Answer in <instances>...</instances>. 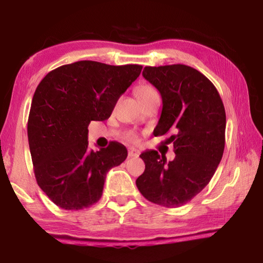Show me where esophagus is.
I'll return each instance as SVG.
<instances>
[{"label":"esophagus","mask_w":263,"mask_h":263,"mask_svg":"<svg viewBox=\"0 0 263 263\" xmlns=\"http://www.w3.org/2000/svg\"><path fill=\"white\" fill-rule=\"evenodd\" d=\"M139 154H140V152L136 148H130V149H128V153H127L128 158H138V157H139Z\"/></svg>","instance_id":"obj_1"}]
</instances>
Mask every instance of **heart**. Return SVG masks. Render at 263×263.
<instances>
[{"label":"heart","mask_w":263,"mask_h":263,"mask_svg":"<svg viewBox=\"0 0 263 263\" xmlns=\"http://www.w3.org/2000/svg\"><path fill=\"white\" fill-rule=\"evenodd\" d=\"M135 94L137 96V99L139 100L140 103L146 100H148L149 97L158 95L157 91H155L152 87L148 86V84H140V86H138L135 89ZM125 140L127 142H131V144H137V142L139 141V138H138V136L135 132L130 131L125 133Z\"/></svg>","instance_id":"1"}]
</instances>
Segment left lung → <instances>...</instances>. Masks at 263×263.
Listing matches in <instances>:
<instances>
[{"label": "left lung", "instance_id": "1", "mask_svg": "<svg viewBox=\"0 0 263 263\" xmlns=\"http://www.w3.org/2000/svg\"><path fill=\"white\" fill-rule=\"evenodd\" d=\"M142 77L158 89L162 111L154 136L171 133L175 159L157 151L140 154L145 172L138 189L149 202L179 208L201 193L212 179L225 147L226 115L216 87L185 65L145 67Z\"/></svg>", "mask_w": 263, "mask_h": 263}]
</instances>
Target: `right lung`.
I'll return each instance as SVG.
<instances>
[{"label": "right lung", "instance_id": "add662e5", "mask_svg": "<svg viewBox=\"0 0 263 263\" xmlns=\"http://www.w3.org/2000/svg\"><path fill=\"white\" fill-rule=\"evenodd\" d=\"M142 66H111L82 60L51 70L35 89L28 119L34 176L51 201L81 210L101 198L106 173L127 149L117 141L88 149V125L110 117Z\"/></svg>", "mask_w": 263, "mask_h": 263}]
</instances>
